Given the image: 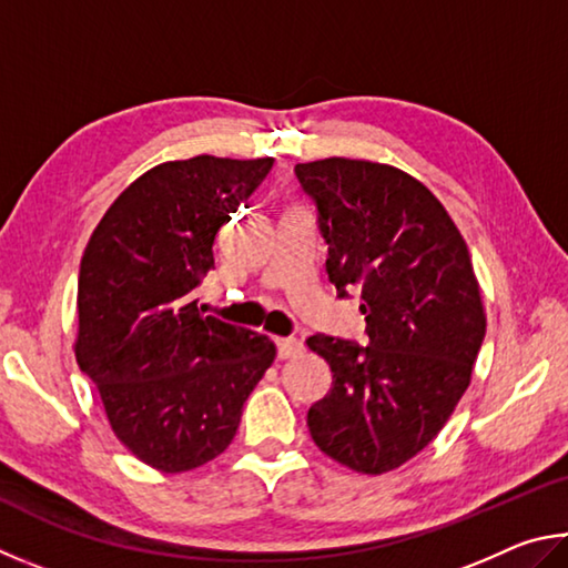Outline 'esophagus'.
Masks as SVG:
<instances>
[{
  "label": "esophagus",
  "mask_w": 568,
  "mask_h": 568,
  "mask_svg": "<svg viewBox=\"0 0 568 568\" xmlns=\"http://www.w3.org/2000/svg\"><path fill=\"white\" fill-rule=\"evenodd\" d=\"M276 344V356L278 359H292V356L300 354L304 346L300 339H292V336H286V339H274Z\"/></svg>",
  "instance_id": "1"
}]
</instances>
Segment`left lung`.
Wrapping results in <instances>:
<instances>
[{"label": "left lung", "instance_id": "obj_1", "mask_svg": "<svg viewBox=\"0 0 568 568\" xmlns=\"http://www.w3.org/2000/svg\"><path fill=\"white\" fill-rule=\"evenodd\" d=\"M329 244L336 294L362 290L369 344L314 334L329 394L306 414L312 439L362 474L429 446L471 382L486 316L469 248L439 199L389 164L329 156L296 164Z\"/></svg>", "mask_w": 568, "mask_h": 568}]
</instances>
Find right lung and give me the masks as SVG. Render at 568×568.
<instances>
[{"mask_svg": "<svg viewBox=\"0 0 568 568\" xmlns=\"http://www.w3.org/2000/svg\"><path fill=\"white\" fill-rule=\"evenodd\" d=\"M274 159L192 156L149 169L106 209L79 266L77 364L116 439L182 474L216 459L276 349L192 300L214 239Z\"/></svg>", "mask_w": 568, "mask_h": 568, "instance_id": "add662e5", "label": "right lung"}]
</instances>
